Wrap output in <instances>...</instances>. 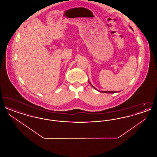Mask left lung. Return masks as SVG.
<instances>
[{"instance_id":"1","label":"left lung","mask_w":157,"mask_h":157,"mask_svg":"<svg viewBox=\"0 0 157 157\" xmlns=\"http://www.w3.org/2000/svg\"><path fill=\"white\" fill-rule=\"evenodd\" d=\"M130 27H131V26H130ZM131 29H132L131 27ZM90 85H91V86H92V87H93L94 89L97 90V89H96L95 87H94V86H92V84H91L90 82ZM100 92H102V93H106V94H113V93H115V92H116V91H100Z\"/></svg>"}]
</instances>
